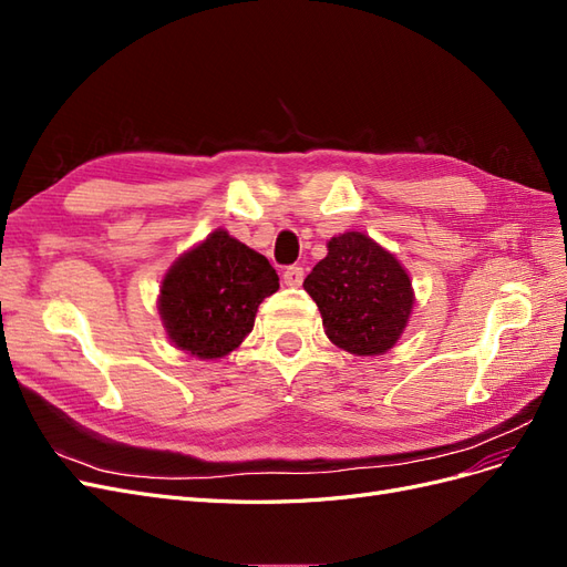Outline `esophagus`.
<instances>
[{
	"mask_svg": "<svg viewBox=\"0 0 567 567\" xmlns=\"http://www.w3.org/2000/svg\"><path fill=\"white\" fill-rule=\"evenodd\" d=\"M302 279H305L302 267H288V269L284 271V284L290 286V288H298V286L302 284Z\"/></svg>",
	"mask_w": 567,
	"mask_h": 567,
	"instance_id": "1",
	"label": "esophagus"
}]
</instances>
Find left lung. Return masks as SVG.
Segmentation results:
<instances>
[{
  "mask_svg": "<svg viewBox=\"0 0 567 567\" xmlns=\"http://www.w3.org/2000/svg\"><path fill=\"white\" fill-rule=\"evenodd\" d=\"M326 248L329 255L302 284L319 307L326 336L359 357L388 352L414 307L409 274L362 231L333 236Z\"/></svg>",
  "mask_w": 567,
  "mask_h": 567,
  "instance_id": "8db88e82",
  "label": "left lung"
}]
</instances>
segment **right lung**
<instances>
[{"label":"right lung","mask_w":567,"mask_h":567,"mask_svg":"<svg viewBox=\"0 0 567 567\" xmlns=\"http://www.w3.org/2000/svg\"><path fill=\"white\" fill-rule=\"evenodd\" d=\"M277 290V269L267 257L217 229L167 269L158 312L177 348L217 359L241 346L257 307Z\"/></svg>","instance_id":"right-lung-1"}]
</instances>
